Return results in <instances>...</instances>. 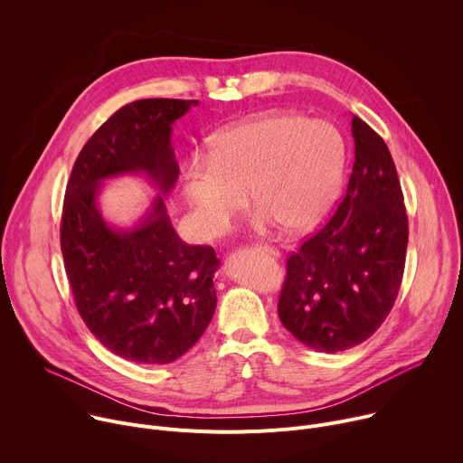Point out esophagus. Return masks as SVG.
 Here are the masks:
<instances>
[{"mask_svg": "<svg viewBox=\"0 0 463 463\" xmlns=\"http://www.w3.org/2000/svg\"><path fill=\"white\" fill-rule=\"evenodd\" d=\"M253 248L258 250V251L270 253V255H274V258H279V250H278V248H274V246H270V244H255Z\"/></svg>", "mask_w": 463, "mask_h": 463, "instance_id": "1", "label": "esophagus"}]
</instances>
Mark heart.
<instances>
[{
  "instance_id": "heart-1",
  "label": "heart",
  "mask_w": 463,
  "mask_h": 463,
  "mask_svg": "<svg viewBox=\"0 0 463 463\" xmlns=\"http://www.w3.org/2000/svg\"><path fill=\"white\" fill-rule=\"evenodd\" d=\"M347 145L340 130L294 112L233 123L208 141V158L182 175L184 196L198 230L215 237L241 213L250 193L263 224L305 233L327 219L340 196Z\"/></svg>"
}]
</instances>
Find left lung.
Here are the masks:
<instances>
[{"label":"left lung","mask_w":463,"mask_h":463,"mask_svg":"<svg viewBox=\"0 0 463 463\" xmlns=\"http://www.w3.org/2000/svg\"><path fill=\"white\" fill-rule=\"evenodd\" d=\"M354 164L335 215L287 260L278 315L305 345L336 353L370 338L395 303L408 217L384 139L353 118Z\"/></svg>","instance_id":"left-lung-1"}]
</instances>
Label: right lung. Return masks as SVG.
I'll use <instances>...</instances> for the list:
<instances>
[{"label":"right lung","mask_w":463,"mask_h":463,"mask_svg":"<svg viewBox=\"0 0 463 463\" xmlns=\"http://www.w3.org/2000/svg\"><path fill=\"white\" fill-rule=\"evenodd\" d=\"M198 100L141 99L119 109L82 146L68 180L61 248L77 311L91 335L137 364H169L210 326L219 260L175 232L164 194L178 180L173 123ZM143 172L159 195L132 231L109 227L96 210L99 182Z\"/></svg>","instance_id":"1"}]
</instances>
